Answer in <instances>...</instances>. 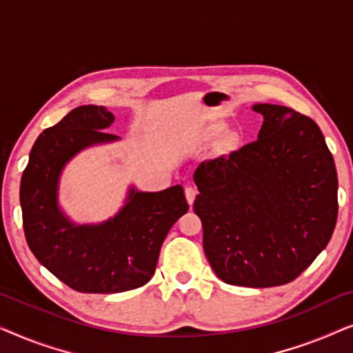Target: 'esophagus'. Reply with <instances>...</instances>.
Masks as SVG:
<instances>
[{
    "mask_svg": "<svg viewBox=\"0 0 353 353\" xmlns=\"http://www.w3.org/2000/svg\"><path fill=\"white\" fill-rule=\"evenodd\" d=\"M185 196H186L188 204L192 205V202H194L196 196H197V190H196V188H192V186H188V188H185Z\"/></svg>",
    "mask_w": 353,
    "mask_h": 353,
    "instance_id": "1",
    "label": "esophagus"
}]
</instances>
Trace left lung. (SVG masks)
I'll list each match as a JSON object with an SVG mask.
<instances>
[{"instance_id":"1","label":"left lung","mask_w":353,"mask_h":353,"mask_svg":"<svg viewBox=\"0 0 353 353\" xmlns=\"http://www.w3.org/2000/svg\"><path fill=\"white\" fill-rule=\"evenodd\" d=\"M257 141L194 172V212L204 252L221 281L245 288L291 283L330 243L337 220V172L310 117L276 104Z\"/></svg>"}]
</instances>
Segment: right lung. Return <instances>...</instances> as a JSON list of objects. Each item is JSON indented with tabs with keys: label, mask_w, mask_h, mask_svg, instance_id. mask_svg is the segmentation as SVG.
Returning a JSON list of instances; mask_svg holds the SVG:
<instances>
[{
	"label": "right lung",
	"mask_w": 353,
	"mask_h": 353,
	"mask_svg": "<svg viewBox=\"0 0 353 353\" xmlns=\"http://www.w3.org/2000/svg\"><path fill=\"white\" fill-rule=\"evenodd\" d=\"M112 122L114 114L104 105L70 110L38 137L21 180L28 248L43 267L79 292L114 294L146 284L167 233L188 212L180 185L159 192L132 186L117 215L98 225H77L61 210L57 190L65 163L81 149L117 141L104 132Z\"/></svg>",
	"instance_id": "add662e5"
}]
</instances>
